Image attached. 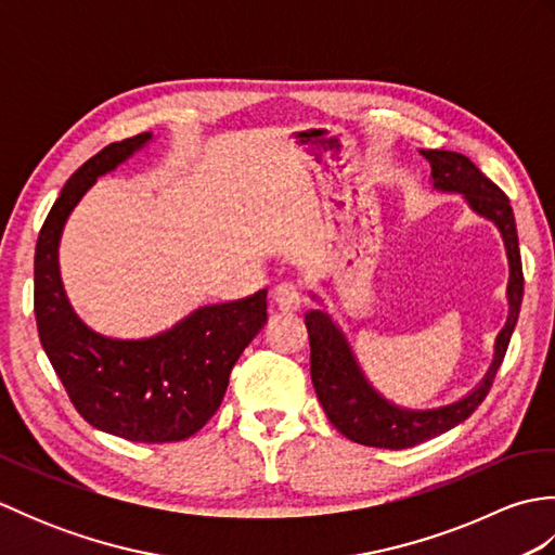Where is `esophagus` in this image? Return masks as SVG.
Listing matches in <instances>:
<instances>
[{"label":"esophagus","instance_id":"obj_1","mask_svg":"<svg viewBox=\"0 0 555 555\" xmlns=\"http://www.w3.org/2000/svg\"><path fill=\"white\" fill-rule=\"evenodd\" d=\"M271 298H274L276 308L284 312H293L300 308V288L296 284H291V281H284V284H279L271 291Z\"/></svg>","mask_w":555,"mask_h":555}]
</instances>
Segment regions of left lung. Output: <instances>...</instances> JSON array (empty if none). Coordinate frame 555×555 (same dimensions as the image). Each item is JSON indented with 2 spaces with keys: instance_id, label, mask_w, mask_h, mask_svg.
Segmentation results:
<instances>
[{
  "instance_id": "8db88e82",
  "label": "left lung",
  "mask_w": 555,
  "mask_h": 555,
  "mask_svg": "<svg viewBox=\"0 0 555 555\" xmlns=\"http://www.w3.org/2000/svg\"><path fill=\"white\" fill-rule=\"evenodd\" d=\"M422 155L431 164V179L439 191L463 193L477 215L491 219L501 229L511 262V314L503 332L499 334L496 358L491 362L487 379L473 393L453 405L417 412L400 410L386 403L374 391L362 376L356 358H352L344 334L328 320L326 312L310 310L305 314V326H308L310 336V374L317 398H320L328 422L350 441L372 448H391V451L429 441L434 436L453 429L455 424L465 422L479 408L481 400L491 391L493 376H496L505 350H508L525 291L520 243H517V229L508 195L460 152L422 150Z\"/></svg>"
}]
</instances>
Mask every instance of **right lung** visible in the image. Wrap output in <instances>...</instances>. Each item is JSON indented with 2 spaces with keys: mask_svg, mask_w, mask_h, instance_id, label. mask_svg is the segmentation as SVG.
Returning a JSON list of instances; mask_svg holds the SVG:
<instances>
[{
  "mask_svg": "<svg viewBox=\"0 0 555 555\" xmlns=\"http://www.w3.org/2000/svg\"><path fill=\"white\" fill-rule=\"evenodd\" d=\"M150 138L138 133L107 145L62 188L35 247V320L47 358L82 420L126 441L169 443L203 429L219 410L235 360L267 322V291L207 305L145 340L104 338L70 310L56 262L64 221L98 176Z\"/></svg>",
  "mask_w": 555,
  "mask_h": 555,
  "instance_id": "obj_1",
  "label": "right lung"
}]
</instances>
